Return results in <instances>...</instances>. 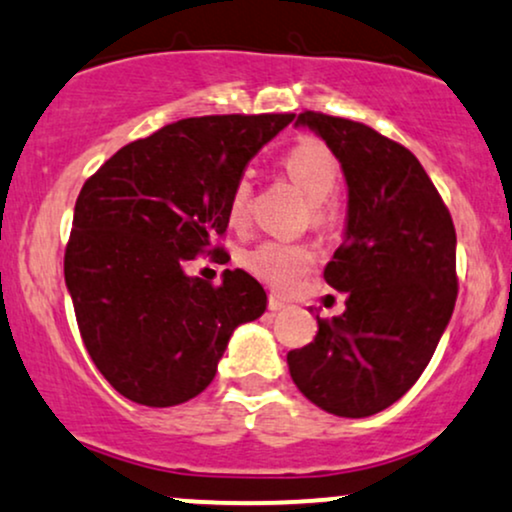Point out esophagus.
I'll use <instances>...</instances> for the list:
<instances>
[{
  "mask_svg": "<svg viewBox=\"0 0 512 512\" xmlns=\"http://www.w3.org/2000/svg\"><path fill=\"white\" fill-rule=\"evenodd\" d=\"M285 309V299H280L278 294H268V311H282Z\"/></svg>",
  "mask_w": 512,
  "mask_h": 512,
  "instance_id": "1",
  "label": "esophagus"
}]
</instances>
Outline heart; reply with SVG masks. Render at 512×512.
<instances>
[{"mask_svg": "<svg viewBox=\"0 0 512 512\" xmlns=\"http://www.w3.org/2000/svg\"><path fill=\"white\" fill-rule=\"evenodd\" d=\"M282 167H285L287 177L314 201L311 213L318 225L333 218L335 203L330 196L338 191L340 184V162L333 150L318 138L306 136L287 150ZM249 201V179H239L230 194V203H227V215H230L232 225H244L246 215H249ZM314 261L316 256L309 246L287 242H261L242 254L246 270H251L258 280L280 292L292 290L309 273Z\"/></svg>", "mask_w": 512, "mask_h": 512, "instance_id": "obj_1", "label": "heart"}]
</instances>
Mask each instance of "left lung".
<instances>
[{
	"mask_svg": "<svg viewBox=\"0 0 512 512\" xmlns=\"http://www.w3.org/2000/svg\"><path fill=\"white\" fill-rule=\"evenodd\" d=\"M345 172V242L323 278L347 294L314 342L287 354L290 376L316 407L371 417L410 390L434 357L458 297L455 227L419 160L352 119L306 110Z\"/></svg>",
	"mask_w": 512,
	"mask_h": 512,
	"instance_id": "8db88e82",
	"label": "left lung"
}]
</instances>
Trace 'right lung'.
Returning <instances> with one entry per match:
<instances>
[{
  "mask_svg": "<svg viewBox=\"0 0 512 512\" xmlns=\"http://www.w3.org/2000/svg\"><path fill=\"white\" fill-rule=\"evenodd\" d=\"M294 119L210 114L119 148L76 198L64 280L83 345L110 386L146 407L196 398L215 378L232 330L266 311L244 270L220 285L184 263L220 254L227 203L246 165Z\"/></svg>",
  "mask_w": 512,
  "mask_h": 512,
  "instance_id": "add662e5",
  "label": "right lung"
}]
</instances>
